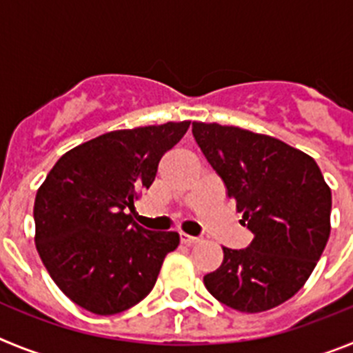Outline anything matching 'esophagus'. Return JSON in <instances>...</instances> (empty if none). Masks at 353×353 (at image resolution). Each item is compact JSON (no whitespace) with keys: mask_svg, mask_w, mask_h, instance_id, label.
Segmentation results:
<instances>
[{"mask_svg":"<svg viewBox=\"0 0 353 353\" xmlns=\"http://www.w3.org/2000/svg\"><path fill=\"white\" fill-rule=\"evenodd\" d=\"M180 240H182V244L185 245H192V244H198L199 236H192V235H187V233H180Z\"/></svg>","mask_w":353,"mask_h":353,"instance_id":"obj_1","label":"esophagus"}]
</instances>
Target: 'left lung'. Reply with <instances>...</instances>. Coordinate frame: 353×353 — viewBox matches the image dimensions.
<instances>
[{"label": "left lung", "instance_id": "1", "mask_svg": "<svg viewBox=\"0 0 353 353\" xmlns=\"http://www.w3.org/2000/svg\"><path fill=\"white\" fill-rule=\"evenodd\" d=\"M192 136L254 233L245 249L223 248L208 292L242 313L292 299L311 276L330 235L332 196L313 157L270 136L192 123Z\"/></svg>", "mask_w": 353, "mask_h": 353}]
</instances>
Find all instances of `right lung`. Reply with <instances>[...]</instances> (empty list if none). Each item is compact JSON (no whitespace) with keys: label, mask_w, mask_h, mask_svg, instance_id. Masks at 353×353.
<instances>
[{"label":"right lung","mask_w":353,"mask_h":353,"mask_svg":"<svg viewBox=\"0 0 353 353\" xmlns=\"http://www.w3.org/2000/svg\"><path fill=\"white\" fill-rule=\"evenodd\" d=\"M191 121L113 130L61 155L35 198V244L49 276L77 305L117 314L148 295L179 233L132 221L159 161Z\"/></svg>","instance_id":"add662e5"}]
</instances>
